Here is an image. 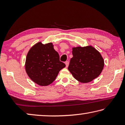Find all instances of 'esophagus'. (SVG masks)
<instances>
[{"label":"esophagus","mask_w":125,"mask_h":125,"mask_svg":"<svg viewBox=\"0 0 125 125\" xmlns=\"http://www.w3.org/2000/svg\"><path fill=\"white\" fill-rule=\"evenodd\" d=\"M65 65H66V67H68V65H69V62H68V61H66V62H65Z\"/></svg>","instance_id":"34e87169"}]
</instances>
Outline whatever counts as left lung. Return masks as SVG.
Returning <instances> with one entry per match:
<instances>
[{
    "mask_svg": "<svg viewBox=\"0 0 125 125\" xmlns=\"http://www.w3.org/2000/svg\"><path fill=\"white\" fill-rule=\"evenodd\" d=\"M72 54L68 69L76 80L86 83L100 74L104 61L95 48L91 46L73 47Z\"/></svg>",
    "mask_w": 125,
    "mask_h": 125,
    "instance_id": "8db88e82",
    "label": "left lung"
}]
</instances>
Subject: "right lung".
<instances>
[{
  "instance_id": "1",
  "label": "right lung",
  "mask_w": 125,
  "mask_h": 125,
  "mask_svg": "<svg viewBox=\"0 0 125 125\" xmlns=\"http://www.w3.org/2000/svg\"><path fill=\"white\" fill-rule=\"evenodd\" d=\"M65 67L52 43L38 42L27 53L25 70L30 78L41 86L51 84L61 69Z\"/></svg>"
}]
</instances>
